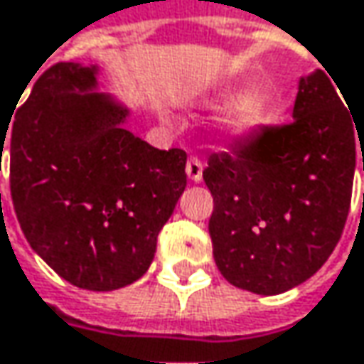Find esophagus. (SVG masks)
Segmentation results:
<instances>
[{
  "mask_svg": "<svg viewBox=\"0 0 364 364\" xmlns=\"http://www.w3.org/2000/svg\"><path fill=\"white\" fill-rule=\"evenodd\" d=\"M202 171H204V166H202V160L200 158H189L187 160V166H185V173H187V177L191 179L193 183H200L202 181Z\"/></svg>",
  "mask_w": 364,
  "mask_h": 364,
  "instance_id": "34e87169",
  "label": "esophagus"
}]
</instances>
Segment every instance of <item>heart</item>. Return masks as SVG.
<instances>
[{
    "label": "heart",
    "instance_id": "heart-1",
    "mask_svg": "<svg viewBox=\"0 0 364 364\" xmlns=\"http://www.w3.org/2000/svg\"><path fill=\"white\" fill-rule=\"evenodd\" d=\"M225 110L218 116L220 133L229 139L246 137L256 131L264 120V106L258 95L254 93H227L225 95Z\"/></svg>",
    "mask_w": 364,
    "mask_h": 364
}]
</instances>
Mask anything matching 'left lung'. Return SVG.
Masks as SVG:
<instances>
[{"label":"left lung","instance_id":"1","mask_svg":"<svg viewBox=\"0 0 364 364\" xmlns=\"http://www.w3.org/2000/svg\"><path fill=\"white\" fill-rule=\"evenodd\" d=\"M344 102L316 68L298 81L289 124L210 156L208 231L216 267L231 285L283 294L311 279L338 246L364 144V122Z\"/></svg>","mask_w":364,"mask_h":364}]
</instances>
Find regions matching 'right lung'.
<instances>
[{
	"label": "right lung",
	"mask_w": 364,
	"mask_h": 364,
	"mask_svg": "<svg viewBox=\"0 0 364 364\" xmlns=\"http://www.w3.org/2000/svg\"><path fill=\"white\" fill-rule=\"evenodd\" d=\"M129 118L120 97L100 93L97 64L62 62L37 79L12 124L10 189L22 233L81 289L112 291L144 277L187 185V154L149 146L127 129ZM0 141L4 151L1 133Z\"/></svg>",
	"instance_id": "obj_1"
}]
</instances>
